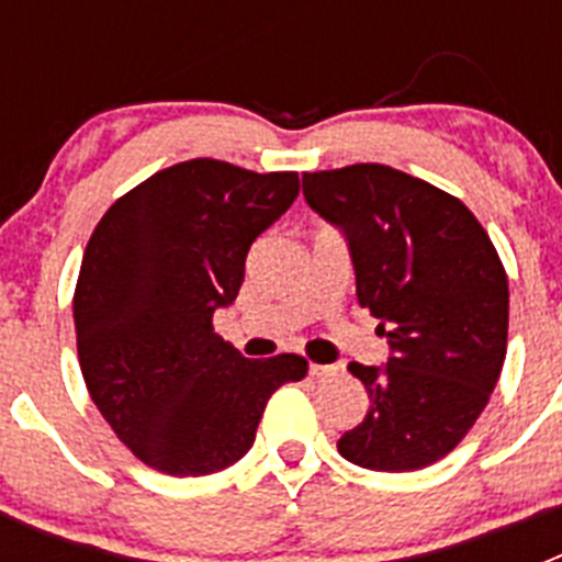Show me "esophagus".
<instances>
[{"label": "esophagus", "instance_id": "esophagus-1", "mask_svg": "<svg viewBox=\"0 0 562 562\" xmlns=\"http://www.w3.org/2000/svg\"><path fill=\"white\" fill-rule=\"evenodd\" d=\"M337 374V366H326V362H310L312 380H329Z\"/></svg>", "mask_w": 562, "mask_h": 562}]
</instances>
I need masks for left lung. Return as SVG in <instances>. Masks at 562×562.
<instances>
[{
  "label": "left lung",
  "instance_id": "obj_1",
  "mask_svg": "<svg viewBox=\"0 0 562 562\" xmlns=\"http://www.w3.org/2000/svg\"><path fill=\"white\" fill-rule=\"evenodd\" d=\"M304 196L349 238L357 304L391 346L382 369L349 366L371 405L337 450L380 473L445 459L504 369L509 284L498 250L464 202L380 162L304 173Z\"/></svg>",
  "mask_w": 562,
  "mask_h": 562
}]
</instances>
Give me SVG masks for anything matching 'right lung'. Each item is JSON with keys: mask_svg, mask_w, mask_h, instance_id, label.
<instances>
[{"mask_svg": "<svg viewBox=\"0 0 562 562\" xmlns=\"http://www.w3.org/2000/svg\"><path fill=\"white\" fill-rule=\"evenodd\" d=\"M295 171L177 162L123 193L78 272V362L109 428L166 475L225 470L252 448L267 400L306 376L301 355L247 360L213 331L258 233L295 202Z\"/></svg>", "mask_w": 562, "mask_h": 562, "instance_id": "1", "label": "right lung"}]
</instances>
